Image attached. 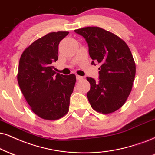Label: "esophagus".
<instances>
[{"mask_svg": "<svg viewBox=\"0 0 155 155\" xmlns=\"http://www.w3.org/2000/svg\"><path fill=\"white\" fill-rule=\"evenodd\" d=\"M76 79H77V81H81V80L83 79V78L82 76L76 75Z\"/></svg>", "mask_w": 155, "mask_h": 155, "instance_id": "esophagus-1", "label": "esophagus"}]
</instances>
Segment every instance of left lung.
<instances>
[{"instance_id":"left-lung-1","label":"left lung","mask_w":155,"mask_h":155,"mask_svg":"<svg viewBox=\"0 0 155 155\" xmlns=\"http://www.w3.org/2000/svg\"><path fill=\"white\" fill-rule=\"evenodd\" d=\"M85 39L93 61L100 64L99 81L87 78L91 89L87 97L92 108L111 114L125 104L132 89L136 65L130 49L116 34L96 26L74 30Z\"/></svg>"}]
</instances>
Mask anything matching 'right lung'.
<instances>
[{
  "label": "right lung",
  "instance_id": "1",
  "mask_svg": "<svg viewBox=\"0 0 155 155\" xmlns=\"http://www.w3.org/2000/svg\"><path fill=\"white\" fill-rule=\"evenodd\" d=\"M69 34L51 32L34 41L23 51L17 80L25 99L34 114L46 120H57L69 110L76 77L54 71L58 46Z\"/></svg>",
  "mask_w": 155,
  "mask_h": 155
}]
</instances>
